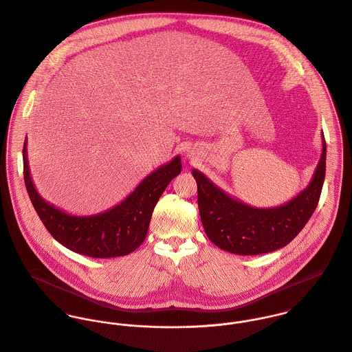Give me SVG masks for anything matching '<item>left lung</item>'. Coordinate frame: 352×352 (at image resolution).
I'll use <instances>...</instances> for the list:
<instances>
[{"instance_id": "obj_1", "label": "left lung", "mask_w": 352, "mask_h": 352, "mask_svg": "<svg viewBox=\"0 0 352 352\" xmlns=\"http://www.w3.org/2000/svg\"><path fill=\"white\" fill-rule=\"evenodd\" d=\"M327 171V142L311 184L289 203L276 208H254L243 204L204 174L193 170L197 203L207 237L219 248L236 255H261L289 244L316 211Z\"/></svg>"}]
</instances>
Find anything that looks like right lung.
<instances>
[{
	"mask_svg": "<svg viewBox=\"0 0 352 352\" xmlns=\"http://www.w3.org/2000/svg\"><path fill=\"white\" fill-rule=\"evenodd\" d=\"M181 168V159L177 156L148 175L112 210L91 217H72L47 204L38 195L28 171L25 141L23 145L24 184L39 219L61 245L90 258L124 256L135 251L146 237L159 197Z\"/></svg>",
	"mask_w": 352,
	"mask_h": 352,
	"instance_id": "right-lung-1",
	"label": "right lung"
}]
</instances>
